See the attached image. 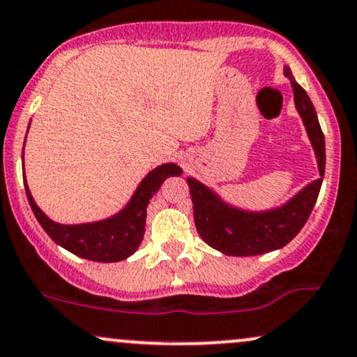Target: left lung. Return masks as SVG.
<instances>
[{
	"label": "left lung",
	"instance_id": "1",
	"mask_svg": "<svg viewBox=\"0 0 357 357\" xmlns=\"http://www.w3.org/2000/svg\"><path fill=\"white\" fill-rule=\"evenodd\" d=\"M284 76L291 81L295 107L298 109L308 139L317 155L320 178L307 185L289 202L266 211L236 208L217 193L193 178H186L193 202V217L198 234L210 248L227 256H257L281 249L296 237L310 217L325 172V139L307 91L296 83L289 68Z\"/></svg>",
	"mask_w": 357,
	"mask_h": 357
}]
</instances>
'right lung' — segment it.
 <instances>
[{"instance_id": "right-lung-1", "label": "right lung", "mask_w": 357, "mask_h": 357, "mask_svg": "<svg viewBox=\"0 0 357 357\" xmlns=\"http://www.w3.org/2000/svg\"><path fill=\"white\" fill-rule=\"evenodd\" d=\"M181 174L183 169L178 164H162L152 169L140 181L134 197L125 205L123 210L107 220L79 223V225H62V223L50 220L33 202L25 178H23V183H25L26 198L32 206L35 218L56 244L84 259L116 262L127 259L139 249L144 232H146L147 205L159 191L164 179Z\"/></svg>"}]
</instances>
